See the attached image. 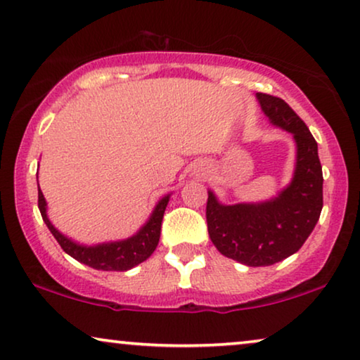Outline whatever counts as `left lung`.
Wrapping results in <instances>:
<instances>
[{"label": "left lung", "instance_id": "left-lung-1", "mask_svg": "<svg viewBox=\"0 0 360 360\" xmlns=\"http://www.w3.org/2000/svg\"><path fill=\"white\" fill-rule=\"evenodd\" d=\"M271 123L293 133L298 156L291 184L262 204L222 205L209 193L205 219L210 240L222 255L248 266H268L295 252L313 232L323 209V167L318 143L285 100L257 94Z\"/></svg>", "mask_w": 360, "mask_h": 360}]
</instances>
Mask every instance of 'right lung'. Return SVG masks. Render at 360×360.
Returning <instances> with one entry per match:
<instances>
[{
  "mask_svg": "<svg viewBox=\"0 0 360 360\" xmlns=\"http://www.w3.org/2000/svg\"><path fill=\"white\" fill-rule=\"evenodd\" d=\"M167 200L169 195H166L165 199L160 200V204L156 205L155 212L150 217V220L145 224L140 232L131 238L122 242H113V243H102V245L95 247H84L79 243H74L69 238L62 236L59 230H56L54 225L49 222L46 214V199L42 195L41 189L37 194V205H39L42 220H44L47 229L51 230L52 236L56 237V240L59 242L62 250L69 253L72 258H75L77 262L85 263V265L95 268V270H103V271H127L130 268L136 266L138 263L145 262L148 257L155 252L160 242V233H161V222L162 215H165Z\"/></svg>",
  "mask_w": 360,
  "mask_h": 360,
  "instance_id": "1",
  "label": "right lung"
}]
</instances>
